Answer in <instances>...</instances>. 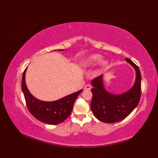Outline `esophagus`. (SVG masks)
Wrapping results in <instances>:
<instances>
[{
	"label": "esophagus",
	"instance_id": "obj_1",
	"mask_svg": "<svg viewBox=\"0 0 158 158\" xmlns=\"http://www.w3.org/2000/svg\"><path fill=\"white\" fill-rule=\"evenodd\" d=\"M91 89H92V86H91L90 84H87L84 86V89L85 90H89Z\"/></svg>",
	"mask_w": 158,
	"mask_h": 158
}]
</instances>
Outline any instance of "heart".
Wrapping results in <instances>:
<instances>
[{"mask_svg": "<svg viewBox=\"0 0 158 158\" xmlns=\"http://www.w3.org/2000/svg\"><path fill=\"white\" fill-rule=\"evenodd\" d=\"M102 56L101 55L94 54L89 56L88 58L85 59V62H86V63L89 65H96L97 64L100 63V61L102 60ZM108 63L109 62L107 60H102L100 64H101L102 67H105V66H106L108 64Z\"/></svg>", "mask_w": 158, "mask_h": 158, "instance_id": "obj_1", "label": "heart"}]
</instances>
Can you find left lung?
<instances>
[{
  "mask_svg": "<svg viewBox=\"0 0 158 158\" xmlns=\"http://www.w3.org/2000/svg\"><path fill=\"white\" fill-rule=\"evenodd\" d=\"M126 61L136 71V78L132 87L121 94L109 92L105 88L101 75L94 79L91 84L92 99L91 109L98 120L106 123H117L125 118L138 106L141 95V74L139 68L129 59Z\"/></svg>",
  "mask_w": 158,
  "mask_h": 158,
  "instance_id": "8db88e82",
  "label": "left lung"
}]
</instances>
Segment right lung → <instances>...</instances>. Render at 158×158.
I'll return each mask as SVG.
<instances>
[{
	"label": "right lung",
	"instance_id": "obj_1",
	"mask_svg": "<svg viewBox=\"0 0 158 158\" xmlns=\"http://www.w3.org/2000/svg\"><path fill=\"white\" fill-rule=\"evenodd\" d=\"M58 50L63 51L64 49ZM26 70L27 68L23 73L22 89L24 95L26 106L31 114L37 120L49 125H57L65 121L73 111L75 100L82 92V89L56 101H41L33 96L27 89L25 78Z\"/></svg>",
	"mask_w": 158,
	"mask_h": 158
}]
</instances>
